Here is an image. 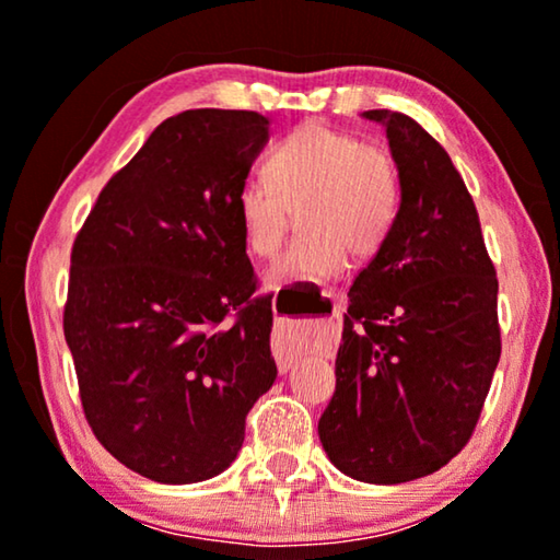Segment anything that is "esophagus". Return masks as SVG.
<instances>
[{
	"label": "esophagus",
	"instance_id": "esophagus-1",
	"mask_svg": "<svg viewBox=\"0 0 560 560\" xmlns=\"http://www.w3.org/2000/svg\"><path fill=\"white\" fill-rule=\"evenodd\" d=\"M326 298H331L334 316L339 318L343 313V298L339 293H326ZM303 351H305L303 343L298 339H280V336H278V339L272 341V357H275V362H278V370L282 374L293 370V364L298 362V357H301Z\"/></svg>",
	"mask_w": 560,
	"mask_h": 560
}]
</instances>
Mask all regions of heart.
I'll list each match as a JSON object with an SVG mask.
<instances>
[{
	"mask_svg": "<svg viewBox=\"0 0 560 560\" xmlns=\"http://www.w3.org/2000/svg\"><path fill=\"white\" fill-rule=\"evenodd\" d=\"M265 175L236 190L234 211L244 247L270 257L301 213L303 240L267 272L270 285L339 278L347 259L366 262L385 247L402 203L395 158L362 137L308 121L275 144Z\"/></svg>",
	"mask_w": 560,
	"mask_h": 560,
	"instance_id": "obj_1",
	"label": "heart"
}]
</instances>
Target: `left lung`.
<instances>
[{
  "label": "left lung",
  "instance_id": "left-lung-1",
  "mask_svg": "<svg viewBox=\"0 0 560 560\" xmlns=\"http://www.w3.org/2000/svg\"><path fill=\"white\" fill-rule=\"evenodd\" d=\"M402 180L393 234L349 290L336 393L318 435L336 469L400 485L469 443L497 362V272L448 152L408 114L372 109Z\"/></svg>",
  "mask_w": 560,
  "mask_h": 560
}]
</instances>
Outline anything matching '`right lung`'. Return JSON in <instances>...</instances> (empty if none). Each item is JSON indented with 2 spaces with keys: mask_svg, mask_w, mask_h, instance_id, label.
I'll return each instance as SVG.
<instances>
[{
  "mask_svg": "<svg viewBox=\"0 0 560 560\" xmlns=\"http://www.w3.org/2000/svg\"><path fill=\"white\" fill-rule=\"evenodd\" d=\"M267 140L257 112L175 114L112 175L73 242L63 334L83 412L117 462L160 485L224 471L278 377L272 303L252 298L234 211Z\"/></svg>",
  "mask_w": 560,
  "mask_h": 560,
  "instance_id": "add662e5",
  "label": "right lung"
}]
</instances>
